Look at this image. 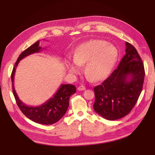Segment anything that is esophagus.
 I'll return each instance as SVG.
<instances>
[{
	"instance_id": "obj_1",
	"label": "esophagus",
	"mask_w": 155,
	"mask_h": 155,
	"mask_svg": "<svg viewBox=\"0 0 155 155\" xmlns=\"http://www.w3.org/2000/svg\"><path fill=\"white\" fill-rule=\"evenodd\" d=\"M85 89H86L85 87V86H83V85L79 86V87H78V91H85Z\"/></svg>"
}]
</instances>
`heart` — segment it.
Segmentation results:
<instances>
[{"label":"heart","mask_w":155,"mask_h":155,"mask_svg":"<svg viewBox=\"0 0 155 155\" xmlns=\"http://www.w3.org/2000/svg\"><path fill=\"white\" fill-rule=\"evenodd\" d=\"M116 47L106 41L92 39L78 46L72 59L66 61L68 71L73 74L82 72L81 65L85 64V73L93 80L101 81L110 74L118 59Z\"/></svg>","instance_id":"obj_1"}]
</instances>
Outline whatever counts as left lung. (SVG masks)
<instances>
[{"label":"left lung","instance_id":"1","mask_svg":"<svg viewBox=\"0 0 155 155\" xmlns=\"http://www.w3.org/2000/svg\"><path fill=\"white\" fill-rule=\"evenodd\" d=\"M125 54L110 76L94 87V109L109 120L128 114L141 94L145 77L143 63L137 50L126 42Z\"/></svg>","mask_w":155,"mask_h":155}]
</instances>
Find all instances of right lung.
Instances as JSON below:
<instances>
[{
    "mask_svg": "<svg viewBox=\"0 0 155 155\" xmlns=\"http://www.w3.org/2000/svg\"><path fill=\"white\" fill-rule=\"evenodd\" d=\"M42 48L39 46V41L30 46L18 56L14 65L11 79L14 97L19 109L28 118L35 123L43 125H51L58 121L65 114L69 105V98L76 92V88L73 85L63 84L52 97H50L45 104L37 107L28 106L18 98L14 87V76L17 65L20 61L26 56L40 52Z\"/></svg>",
    "mask_w": 155,
    "mask_h": 155,
    "instance_id": "add662e5",
    "label": "right lung"
}]
</instances>
